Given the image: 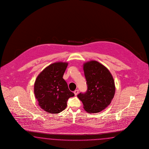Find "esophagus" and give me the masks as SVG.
Returning <instances> with one entry per match:
<instances>
[{
  "mask_svg": "<svg viewBox=\"0 0 149 149\" xmlns=\"http://www.w3.org/2000/svg\"><path fill=\"white\" fill-rule=\"evenodd\" d=\"M74 94H75V95H77L78 94V93H79V90H76L74 91Z\"/></svg>",
  "mask_w": 149,
  "mask_h": 149,
  "instance_id": "esophagus-1",
  "label": "esophagus"
}]
</instances>
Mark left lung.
Listing matches in <instances>:
<instances>
[{
    "mask_svg": "<svg viewBox=\"0 0 149 149\" xmlns=\"http://www.w3.org/2000/svg\"><path fill=\"white\" fill-rule=\"evenodd\" d=\"M84 70L87 90L77 95V97L86 111L99 113L110 104L114 97L113 79L107 68L95 61L84 64Z\"/></svg>",
    "mask_w": 149,
    "mask_h": 149,
    "instance_id": "1",
    "label": "left lung"
}]
</instances>
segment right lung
<instances>
[{
    "mask_svg": "<svg viewBox=\"0 0 149 149\" xmlns=\"http://www.w3.org/2000/svg\"><path fill=\"white\" fill-rule=\"evenodd\" d=\"M68 63H54L38 76L34 84V94L39 105L45 111L61 113L67 105L68 99L74 96L69 90L63 76Z\"/></svg>",
    "mask_w": 149,
    "mask_h": 149,
    "instance_id": "right-lung-1",
    "label": "right lung"
}]
</instances>
